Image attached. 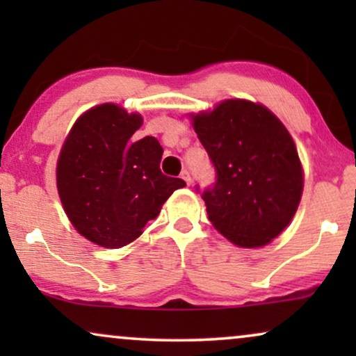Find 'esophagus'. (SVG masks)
Listing matches in <instances>:
<instances>
[{"label":"esophagus","mask_w":356,"mask_h":356,"mask_svg":"<svg viewBox=\"0 0 356 356\" xmlns=\"http://www.w3.org/2000/svg\"><path fill=\"white\" fill-rule=\"evenodd\" d=\"M181 178L186 181V184H191V175H189L188 170H183L181 172Z\"/></svg>","instance_id":"34e87169"}]
</instances>
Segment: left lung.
Wrapping results in <instances>:
<instances>
[{"label":"left lung","mask_w":356,"mask_h":356,"mask_svg":"<svg viewBox=\"0 0 356 356\" xmlns=\"http://www.w3.org/2000/svg\"><path fill=\"white\" fill-rule=\"evenodd\" d=\"M193 121L216 168V183L196 186L209 220L238 246L267 245L293 218L303 191L289 131L266 106L236 99Z\"/></svg>","instance_id":"8db88e82"}]
</instances>
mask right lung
<instances>
[{"mask_svg": "<svg viewBox=\"0 0 356 356\" xmlns=\"http://www.w3.org/2000/svg\"><path fill=\"white\" fill-rule=\"evenodd\" d=\"M140 124V115L118 105L95 106L76 121L58 159L56 184L66 216L99 246L134 241L173 191L186 186L162 173L157 139L129 140Z\"/></svg>", "mask_w": 356, "mask_h": 356, "instance_id": "obj_1", "label": "right lung"}]
</instances>
